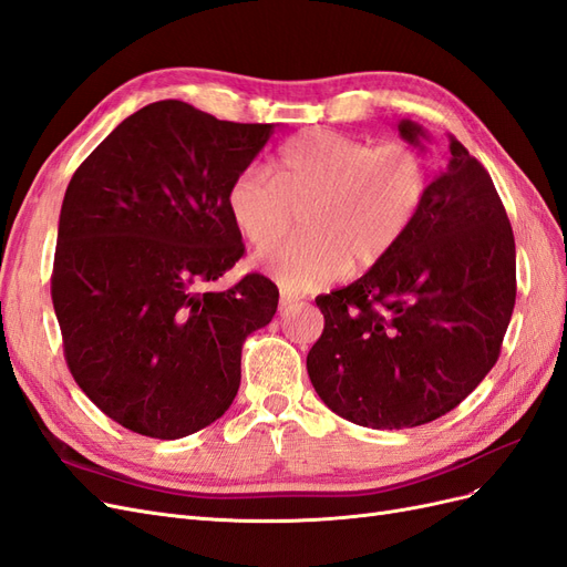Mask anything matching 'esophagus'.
I'll return each instance as SVG.
<instances>
[{"mask_svg": "<svg viewBox=\"0 0 567 567\" xmlns=\"http://www.w3.org/2000/svg\"><path fill=\"white\" fill-rule=\"evenodd\" d=\"M300 298L298 296H293V293H286V290H281V296H279V310L284 312L286 307H290L293 302H298Z\"/></svg>", "mask_w": 567, "mask_h": 567, "instance_id": "obj_1", "label": "esophagus"}]
</instances>
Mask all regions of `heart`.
Returning <instances> with one entry per match:
<instances>
[{
  "mask_svg": "<svg viewBox=\"0 0 567 567\" xmlns=\"http://www.w3.org/2000/svg\"><path fill=\"white\" fill-rule=\"evenodd\" d=\"M431 167L406 144L371 146L354 136L310 130L290 140L271 165L246 167L227 188V213L284 290L319 288L348 267H371L398 246L423 208Z\"/></svg>",
  "mask_w": 567,
  "mask_h": 567,
  "instance_id": "1",
  "label": "heart"
}]
</instances>
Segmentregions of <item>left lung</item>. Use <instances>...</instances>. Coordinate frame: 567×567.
<instances>
[{
  "mask_svg": "<svg viewBox=\"0 0 567 567\" xmlns=\"http://www.w3.org/2000/svg\"><path fill=\"white\" fill-rule=\"evenodd\" d=\"M404 142L427 132L400 120ZM423 208L362 279L319 296L323 333L307 354L321 402L379 431L431 423L496 364L516 305V241L487 169L454 136Z\"/></svg>",
  "mask_w": 567,
  "mask_h": 567,
  "instance_id": "obj_1",
  "label": "left lung"
}]
</instances>
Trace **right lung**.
<instances>
[{"label":"right lung","instance_id":"1","mask_svg":"<svg viewBox=\"0 0 567 567\" xmlns=\"http://www.w3.org/2000/svg\"><path fill=\"white\" fill-rule=\"evenodd\" d=\"M271 132L156 101L65 188L51 274L65 362L132 433L179 440L217 421L241 385L244 340L277 312L279 290L262 274L203 288L246 250L227 188Z\"/></svg>","mask_w":567,"mask_h":567}]
</instances>
